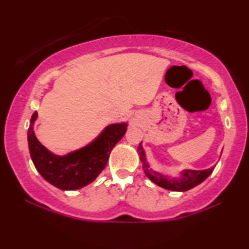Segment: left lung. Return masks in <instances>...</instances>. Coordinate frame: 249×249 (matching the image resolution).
<instances>
[{
    "instance_id": "left-lung-1",
    "label": "left lung",
    "mask_w": 249,
    "mask_h": 249,
    "mask_svg": "<svg viewBox=\"0 0 249 249\" xmlns=\"http://www.w3.org/2000/svg\"><path fill=\"white\" fill-rule=\"evenodd\" d=\"M138 155L139 160L142 163V169H144L145 175L147 178L162 188L172 190V192H186L199 185L203 182L211 173L213 172L214 166L206 170H182L180 173L179 178H170L162 173L156 172L154 170L149 169V164L146 159V154L144 148H142V142L138 146Z\"/></svg>"
}]
</instances>
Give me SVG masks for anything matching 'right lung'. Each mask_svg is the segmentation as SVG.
<instances>
[{"mask_svg":"<svg viewBox=\"0 0 249 249\" xmlns=\"http://www.w3.org/2000/svg\"><path fill=\"white\" fill-rule=\"evenodd\" d=\"M37 112L30 119L28 146L33 163L39 175L61 190H76L89 185L103 171L112 148L124 137L128 124H112L89 144L66 155H56L40 144L34 132Z\"/></svg>","mask_w":249,"mask_h":249,"instance_id":"1","label":"right lung"}]
</instances>
